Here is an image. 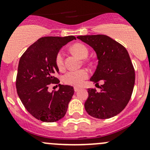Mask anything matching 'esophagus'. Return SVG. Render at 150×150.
I'll return each instance as SVG.
<instances>
[{"label": "esophagus", "mask_w": 150, "mask_h": 150, "mask_svg": "<svg viewBox=\"0 0 150 150\" xmlns=\"http://www.w3.org/2000/svg\"><path fill=\"white\" fill-rule=\"evenodd\" d=\"M80 88H78V87H75L74 88V90H75V92H77V91H80Z\"/></svg>", "instance_id": "obj_1"}]
</instances>
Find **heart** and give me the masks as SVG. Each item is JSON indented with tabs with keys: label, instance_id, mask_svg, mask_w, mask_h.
Masks as SVG:
<instances>
[{
	"label": "heart",
	"instance_id": "b5f03b06",
	"mask_svg": "<svg viewBox=\"0 0 150 150\" xmlns=\"http://www.w3.org/2000/svg\"><path fill=\"white\" fill-rule=\"evenodd\" d=\"M71 50L74 54L81 59H85L88 55V49L85 45L81 43H75L71 47ZM56 64L59 69L64 68V57L63 51H60L56 56ZM88 77V72L86 69H82L78 70H71L64 75L63 81L66 84L71 86H81L85 80Z\"/></svg>",
	"mask_w": 150,
	"mask_h": 150
}]
</instances>
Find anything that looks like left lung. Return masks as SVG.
<instances>
[{"label":"left lung","instance_id":"1","mask_svg":"<svg viewBox=\"0 0 150 150\" xmlns=\"http://www.w3.org/2000/svg\"><path fill=\"white\" fill-rule=\"evenodd\" d=\"M93 48L98 65L90 81L100 86V91L88 88L84 104L88 114L98 119L117 115L131 99L135 83V72L128 51L123 46L104 35L78 36Z\"/></svg>","mask_w":150,"mask_h":150}]
</instances>
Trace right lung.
Wrapping results in <instances>:
<instances>
[{"instance_id": "1", "label": "right lung", "mask_w": 150, "mask_h": 150, "mask_svg": "<svg viewBox=\"0 0 150 150\" xmlns=\"http://www.w3.org/2000/svg\"><path fill=\"white\" fill-rule=\"evenodd\" d=\"M76 40L73 35L43 37L31 45L19 59L16 87L21 102L29 112L39 120L56 122L65 115L74 94L72 86L59 84L57 91L49 92L48 86L59 80L56 56L61 48Z\"/></svg>"}]
</instances>
